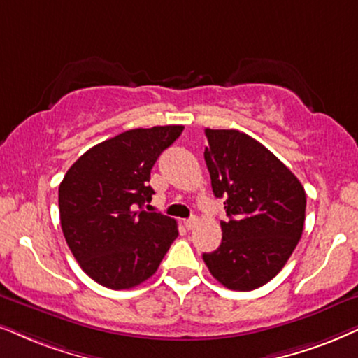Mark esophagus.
Instances as JSON below:
<instances>
[{
    "label": "esophagus",
    "instance_id": "obj_1",
    "mask_svg": "<svg viewBox=\"0 0 358 358\" xmlns=\"http://www.w3.org/2000/svg\"><path fill=\"white\" fill-rule=\"evenodd\" d=\"M196 223H198L196 216H192V218L185 220V228H187V229H193L194 226H196Z\"/></svg>",
    "mask_w": 358,
    "mask_h": 358
}]
</instances>
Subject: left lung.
Returning <instances> with one entry per match:
<instances>
[{
	"instance_id": "left-lung-1",
	"label": "left lung",
	"mask_w": 358,
	"mask_h": 358,
	"mask_svg": "<svg viewBox=\"0 0 358 358\" xmlns=\"http://www.w3.org/2000/svg\"><path fill=\"white\" fill-rule=\"evenodd\" d=\"M205 162L216 198H224L220 248L203 261L233 291H252L284 268L302 236L306 192L262 143L239 130H205Z\"/></svg>"
}]
</instances>
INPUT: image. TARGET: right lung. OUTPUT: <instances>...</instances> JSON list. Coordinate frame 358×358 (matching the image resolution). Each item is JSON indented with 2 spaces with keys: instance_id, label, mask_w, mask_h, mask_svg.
I'll return each instance as SVG.
<instances>
[{
  "instance_id": "add662e5",
  "label": "right lung",
  "mask_w": 358,
  "mask_h": 358,
  "mask_svg": "<svg viewBox=\"0 0 358 358\" xmlns=\"http://www.w3.org/2000/svg\"><path fill=\"white\" fill-rule=\"evenodd\" d=\"M183 125L134 129L80 155L59 185L66 243L89 278L108 289H132L152 278L178 236L176 221L143 210L160 153Z\"/></svg>"
}]
</instances>
